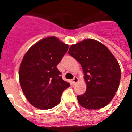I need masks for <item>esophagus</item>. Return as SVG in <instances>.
Wrapping results in <instances>:
<instances>
[{"instance_id":"esophagus-1","label":"esophagus","mask_w":132,"mask_h":132,"mask_svg":"<svg viewBox=\"0 0 132 132\" xmlns=\"http://www.w3.org/2000/svg\"><path fill=\"white\" fill-rule=\"evenodd\" d=\"M78 78L77 77H74V78L72 79V82L73 84H75L76 83L78 82Z\"/></svg>"}]
</instances>
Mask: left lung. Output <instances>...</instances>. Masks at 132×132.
I'll return each mask as SVG.
<instances>
[{"instance_id":"obj_1","label":"left lung","mask_w":132,"mask_h":132,"mask_svg":"<svg viewBox=\"0 0 132 132\" xmlns=\"http://www.w3.org/2000/svg\"><path fill=\"white\" fill-rule=\"evenodd\" d=\"M68 54L81 65L87 88L77 96L79 103L88 110L106 106L114 98L121 80V68L108 48L92 39L72 44Z\"/></svg>"}]
</instances>
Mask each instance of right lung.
Instances as JSON below:
<instances>
[{
    "instance_id": "1",
    "label": "right lung",
    "mask_w": 132,
    "mask_h": 132,
    "mask_svg": "<svg viewBox=\"0 0 132 132\" xmlns=\"http://www.w3.org/2000/svg\"><path fill=\"white\" fill-rule=\"evenodd\" d=\"M68 48V44L51 36L34 44L23 57L18 72L20 84L28 101L36 108L57 105L62 92L70 86L57 68Z\"/></svg>"
}]
</instances>
